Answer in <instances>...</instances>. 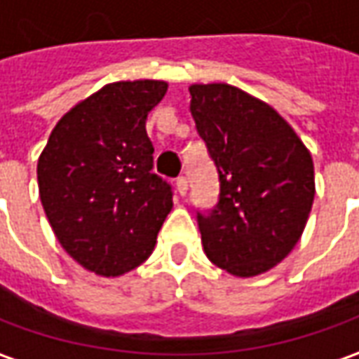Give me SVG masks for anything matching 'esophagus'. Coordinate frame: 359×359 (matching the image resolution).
<instances>
[{
    "label": "esophagus",
    "mask_w": 359,
    "mask_h": 359,
    "mask_svg": "<svg viewBox=\"0 0 359 359\" xmlns=\"http://www.w3.org/2000/svg\"><path fill=\"white\" fill-rule=\"evenodd\" d=\"M187 191H189V180L184 179V177H179L177 179V192H179L180 196H184Z\"/></svg>",
    "instance_id": "34e87169"
}]
</instances>
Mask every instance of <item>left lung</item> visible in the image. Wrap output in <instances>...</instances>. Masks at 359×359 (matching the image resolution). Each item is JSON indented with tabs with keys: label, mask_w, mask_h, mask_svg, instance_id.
I'll use <instances>...</instances> for the list:
<instances>
[{
	"label": "left lung",
	"mask_w": 359,
	"mask_h": 359,
	"mask_svg": "<svg viewBox=\"0 0 359 359\" xmlns=\"http://www.w3.org/2000/svg\"><path fill=\"white\" fill-rule=\"evenodd\" d=\"M191 115L218 172L210 212H196L206 256L234 276H258L302 236L314 163L270 105L226 83L191 85Z\"/></svg>",
	"instance_id": "left-lung-1"
}]
</instances>
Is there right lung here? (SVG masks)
Returning a JSON list of instances; mask_svg holds the SVG:
<instances>
[{"mask_svg":"<svg viewBox=\"0 0 359 359\" xmlns=\"http://www.w3.org/2000/svg\"><path fill=\"white\" fill-rule=\"evenodd\" d=\"M165 81L109 83L59 118L37 163L39 196L59 244L83 268L121 276L142 264L172 208L153 172L147 115Z\"/></svg>","mask_w":359,"mask_h":359,"instance_id":"right-lung-1","label":"right lung"}]
</instances>
